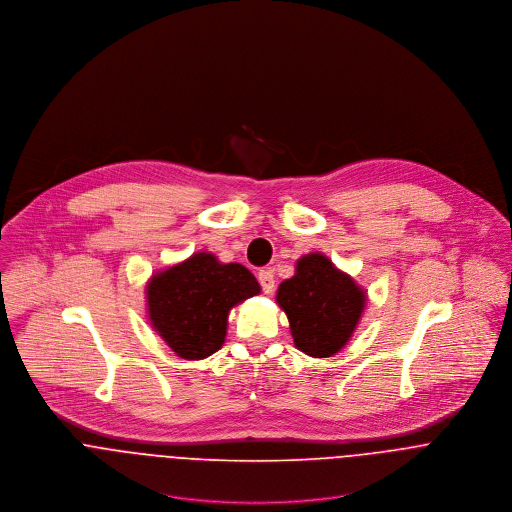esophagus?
<instances>
[{
	"label": "esophagus",
	"mask_w": 512,
	"mask_h": 512,
	"mask_svg": "<svg viewBox=\"0 0 512 512\" xmlns=\"http://www.w3.org/2000/svg\"><path fill=\"white\" fill-rule=\"evenodd\" d=\"M258 282L262 286V292H274V274H272V270H260L258 272Z\"/></svg>",
	"instance_id": "esophagus-1"
}]
</instances>
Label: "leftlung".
I'll return each mask as SVG.
<instances>
[{"instance_id":"obj_1","label":"left lung","mask_w":512,"mask_h":512,"mask_svg":"<svg viewBox=\"0 0 512 512\" xmlns=\"http://www.w3.org/2000/svg\"><path fill=\"white\" fill-rule=\"evenodd\" d=\"M366 301L363 286L321 252L301 256L295 274L276 293L290 321L293 345L313 359L333 357L351 341Z\"/></svg>"}]
</instances>
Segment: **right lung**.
<instances>
[{"label":"right lung","mask_w":512,"mask_h":512,"mask_svg":"<svg viewBox=\"0 0 512 512\" xmlns=\"http://www.w3.org/2000/svg\"><path fill=\"white\" fill-rule=\"evenodd\" d=\"M258 293V280L242 264L195 252L151 274L147 321L177 357L201 361L224 345L230 309Z\"/></svg>","instance_id":"1"}]
</instances>
